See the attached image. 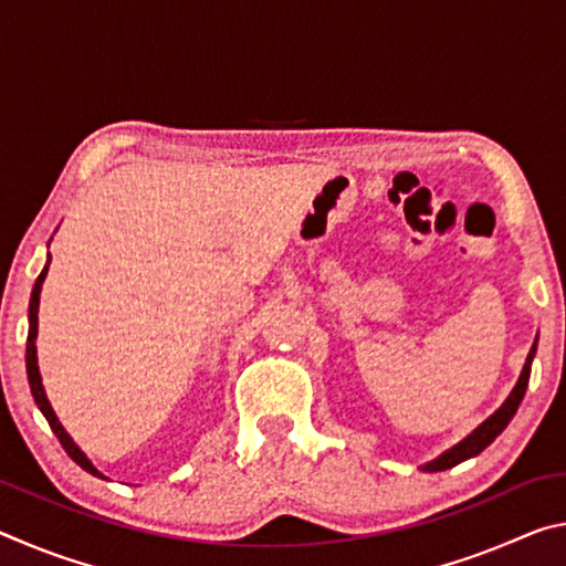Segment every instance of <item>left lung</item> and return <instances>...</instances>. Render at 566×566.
<instances>
[{"label": "left lung", "mask_w": 566, "mask_h": 566, "mask_svg": "<svg viewBox=\"0 0 566 566\" xmlns=\"http://www.w3.org/2000/svg\"><path fill=\"white\" fill-rule=\"evenodd\" d=\"M534 352H536V342L532 344L530 354H526V361H524V369L520 379H516V385L512 389V395L506 397L504 405L494 411V415L490 419H484L482 424H479L472 434L464 437L462 442L454 444L452 449H447L444 454H439L437 459H432V462H427L424 472H444V469H452L457 467L459 462H464V459H472L476 457L482 449L490 447L496 437H500L506 424H510L512 417L516 415V409H520L522 399H524V391H526V385H530V371H532V359H534Z\"/></svg>", "instance_id": "1"}]
</instances>
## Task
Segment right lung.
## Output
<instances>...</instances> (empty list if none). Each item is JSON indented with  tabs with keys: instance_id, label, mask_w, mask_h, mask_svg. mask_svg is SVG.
Masks as SVG:
<instances>
[{
	"instance_id": "1",
	"label": "right lung",
	"mask_w": 566,
	"mask_h": 566,
	"mask_svg": "<svg viewBox=\"0 0 566 566\" xmlns=\"http://www.w3.org/2000/svg\"><path fill=\"white\" fill-rule=\"evenodd\" d=\"M46 270H50V262L44 264L42 274L36 276V282H34V290H32V300H30V334H27V377H30V389H32V397H34L36 407H40L42 415L46 417V421H50L52 432L56 434V439H60V444L64 447V452L70 454V457L74 459V462L84 469V472H90V474L99 476V479H107V476H104V474L99 472L97 467H94V464L90 462L87 454H84L82 449L72 442V437L64 432V427L60 424V419H56L54 409H52V405H50V399H46V395H44V387H42V375H40V364H36V344H34V339H36V322H40V319H36V312H40V294H42V284H44Z\"/></svg>"
}]
</instances>
